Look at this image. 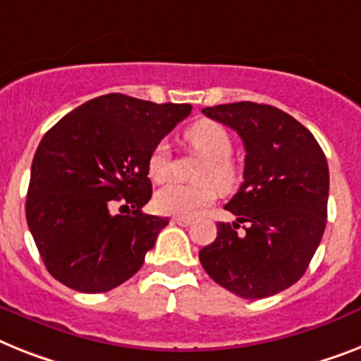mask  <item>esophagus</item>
<instances>
[{"instance_id": "1", "label": "esophagus", "mask_w": 361, "mask_h": 361, "mask_svg": "<svg viewBox=\"0 0 361 361\" xmlns=\"http://www.w3.org/2000/svg\"><path fill=\"white\" fill-rule=\"evenodd\" d=\"M173 223H177L180 227H190V225H192V219H190V217H173Z\"/></svg>"}]
</instances>
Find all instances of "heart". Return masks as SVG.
Returning <instances> with one entry per match:
<instances>
[{
	"label": "heart",
	"mask_w": 361,
	"mask_h": 361,
	"mask_svg": "<svg viewBox=\"0 0 361 361\" xmlns=\"http://www.w3.org/2000/svg\"><path fill=\"white\" fill-rule=\"evenodd\" d=\"M184 138L197 153L207 157V162L199 169L201 184L169 183L154 193V208L168 216L190 217L201 208L208 207L216 199V186L228 190L238 180V166L231 159L232 136L221 123L214 120H199L190 125ZM147 175L153 183H164L171 175L169 145L159 142L147 157Z\"/></svg>",
	"instance_id": "b5f03b06"
}]
</instances>
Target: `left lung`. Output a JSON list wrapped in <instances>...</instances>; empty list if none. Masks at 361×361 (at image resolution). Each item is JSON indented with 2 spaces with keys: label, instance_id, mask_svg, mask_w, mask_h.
<instances>
[{
  "label": "left lung",
  "instance_id": "1",
  "mask_svg": "<svg viewBox=\"0 0 361 361\" xmlns=\"http://www.w3.org/2000/svg\"><path fill=\"white\" fill-rule=\"evenodd\" d=\"M245 145L243 184L227 202L234 223L199 251L208 276L243 299H266L305 275L326 227L329 164L305 125L271 105L202 109ZM244 232L239 231V227Z\"/></svg>",
  "mask_w": 361,
  "mask_h": 361
}]
</instances>
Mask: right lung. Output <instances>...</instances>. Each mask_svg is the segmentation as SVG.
Instances as JSON below:
<instances>
[{
    "mask_svg": "<svg viewBox=\"0 0 361 361\" xmlns=\"http://www.w3.org/2000/svg\"><path fill=\"white\" fill-rule=\"evenodd\" d=\"M190 112L192 105L106 94L44 134L32 159L25 216L53 279L82 293H105L142 267L169 223L142 212L153 193L147 157ZM116 202L121 214L109 212Z\"/></svg>",
    "mask_w": 361,
    "mask_h": 361,
    "instance_id": "right-lung-1",
    "label": "right lung"
}]
</instances>
